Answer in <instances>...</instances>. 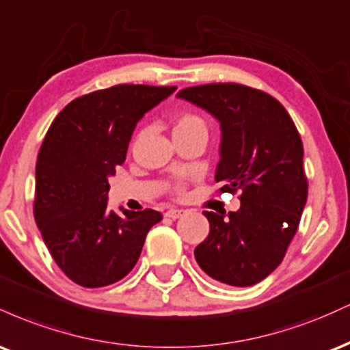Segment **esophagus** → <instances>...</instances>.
<instances>
[{
	"mask_svg": "<svg viewBox=\"0 0 350 350\" xmlns=\"http://www.w3.org/2000/svg\"><path fill=\"white\" fill-rule=\"evenodd\" d=\"M166 217H170V219H179L180 215H184V211L183 208H170V211H166Z\"/></svg>",
	"mask_w": 350,
	"mask_h": 350,
	"instance_id": "obj_1",
	"label": "esophagus"
}]
</instances>
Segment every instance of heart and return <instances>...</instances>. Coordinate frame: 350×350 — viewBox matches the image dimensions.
Masks as SVG:
<instances>
[{
  "instance_id": "b5f03b06",
  "label": "heart",
  "mask_w": 350,
  "mask_h": 350,
  "mask_svg": "<svg viewBox=\"0 0 350 350\" xmlns=\"http://www.w3.org/2000/svg\"><path fill=\"white\" fill-rule=\"evenodd\" d=\"M172 133L176 136H186V135H208L207 122L202 116L192 111H183L174 118V124H172ZM186 183L184 180H176L172 183L170 189L174 196H184L186 192Z\"/></svg>"
}]
</instances>
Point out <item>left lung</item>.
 Segmentation results:
<instances>
[{
  "label": "left lung",
  "mask_w": 350,
  "mask_h": 350,
  "mask_svg": "<svg viewBox=\"0 0 350 350\" xmlns=\"http://www.w3.org/2000/svg\"><path fill=\"white\" fill-rule=\"evenodd\" d=\"M178 97L206 108L220 122L215 183L220 194H240V208L228 217L204 212L211 232L194 256L211 278L252 286L284 258L306 206L299 131L278 100L242 83L187 87Z\"/></svg>",
  "instance_id": "1"
}]
</instances>
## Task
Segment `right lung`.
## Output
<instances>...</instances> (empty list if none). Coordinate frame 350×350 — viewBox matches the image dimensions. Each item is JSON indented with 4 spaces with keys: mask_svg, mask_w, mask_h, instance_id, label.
Instances as JSON below:
<instances>
[{
    "mask_svg": "<svg viewBox=\"0 0 350 350\" xmlns=\"http://www.w3.org/2000/svg\"><path fill=\"white\" fill-rule=\"evenodd\" d=\"M176 87L120 83L72 100L47 130L36 164L34 219L67 278L83 288L116 283L138 262L152 208H108V179L126 158L142 116Z\"/></svg>",
    "mask_w": 350,
    "mask_h": 350,
    "instance_id": "add662e5",
    "label": "right lung"
}]
</instances>
